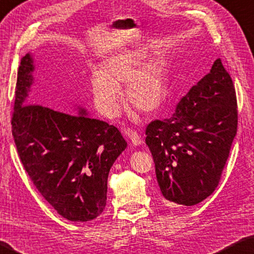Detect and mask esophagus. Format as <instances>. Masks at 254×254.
I'll use <instances>...</instances> for the list:
<instances>
[{
    "mask_svg": "<svg viewBox=\"0 0 254 254\" xmlns=\"http://www.w3.org/2000/svg\"><path fill=\"white\" fill-rule=\"evenodd\" d=\"M124 134H126L127 137L128 138V141H130L132 146H137V145H141V144H143L142 138L138 136V134L135 131L130 130V128H127V130H124Z\"/></svg>",
    "mask_w": 254,
    "mask_h": 254,
    "instance_id": "34e87169",
    "label": "esophagus"
}]
</instances>
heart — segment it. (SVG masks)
Wrapping results in <instances>:
<instances>
[{
	"mask_svg": "<svg viewBox=\"0 0 254 254\" xmlns=\"http://www.w3.org/2000/svg\"><path fill=\"white\" fill-rule=\"evenodd\" d=\"M146 57V49L137 45L109 55L99 64L91 78V93L102 116L119 113L124 83L126 100L138 112L150 116L161 108L166 96V68L160 58Z\"/></svg>",
	"mask_w": 254,
	"mask_h": 254,
	"instance_id": "b5f03b06",
	"label": "heart"
}]
</instances>
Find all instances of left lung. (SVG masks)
<instances>
[{"instance_id":"1","label":"left lung","mask_w":254,"mask_h":254,"mask_svg":"<svg viewBox=\"0 0 254 254\" xmlns=\"http://www.w3.org/2000/svg\"><path fill=\"white\" fill-rule=\"evenodd\" d=\"M237 97L220 59L165 120L146 127L162 200L193 206L215 191L237 134Z\"/></svg>"}]
</instances>
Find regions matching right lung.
I'll use <instances>...</instances> for the list:
<instances>
[{
	"instance_id": "right-lung-1",
	"label": "right lung",
	"mask_w": 254,
	"mask_h": 254,
	"mask_svg": "<svg viewBox=\"0 0 254 254\" xmlns=\"http://www.w3.org/2000/svg\"><path fill=\"white\" fill-rule=\"evenodd\" d=\"M34 59L22 58L18 67L12 133L21 162L42 196L70 221H90L107 203L108 176L127 148L118 128L88 117L27 104L34 82Z\"/></svg>"
}]
</instances>
